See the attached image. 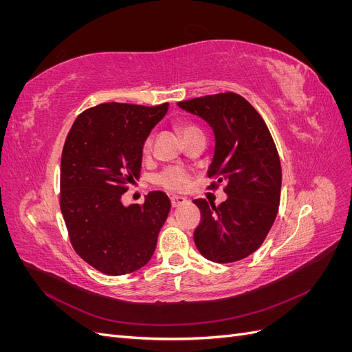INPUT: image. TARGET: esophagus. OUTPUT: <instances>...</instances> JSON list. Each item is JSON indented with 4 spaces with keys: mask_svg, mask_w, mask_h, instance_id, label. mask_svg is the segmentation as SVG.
Listing matches in <instances>:
<instances>
[{
    "mask_svg": "<svg viewBox=\"0 0 352 352\" xmlns=\"http://www.w3.org/2000/svg\"><path fill=\"white\" fill-rule=\"evenodd\" d=\"M170 201H172V207H175V208L184 206L188 202V199L184 198V197H172V198H170Z\"/></svg>",
    "mask_w": 352,
    "mask_h": 352,
    "instance_id": "obj_1",
    "label": "esophagus"
}]
</instances>
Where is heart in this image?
I'll list each match as a JSON object with an SVG mask.
<instances>
[{"label":"heart","mask_w":352,"mask_h":352,"mask_svg":"<svg viewBox=\"0 0 352 352\" xmlns=\"http://www.w3.org/2000/svg\"><path fill=\"white\" fill-rule=\"evenodd\" d=\"M180 132H182V135L185 138L189 133L199 132V129L195 124L184 123V124H180ZM151 150H153V138L148 136L144 142L142 153L145 155H148L151 153ZM190 180H192V175H190L186 168L180 167V166H170V167L164 168L157 177L158 185H162L167 190H173V192H182V190L188 189L190 185Z\"/></svg>","instance_id":"heart-1"}]
</instances>
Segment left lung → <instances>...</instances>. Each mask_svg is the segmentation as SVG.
Returning a JSON list of instances; mask_svg holds the SVG:
<instances>
[{
	"label": "left lung",
	"instance_id": "obj_1",
	"mask_svg": "<svg viewBox=\"0 0 352 352\" xmlns=\"http://www.w3.org/2000/svg\"><path fill=\"white\" fill-rule=\"evenodd\" d=\"M204 119L216 138L210 188L225 184L228 199L214 206L194 199L201 223L194 232L198 251L214 263H233L257 251L278 216L282 167L267 124L235 92L206 95L177 102Z\"/></svg>",
	"mask_w": 352,
	"mask_h": 352
}]
</instances>
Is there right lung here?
Here are the masks:
<instances>
[{
  "mask_svg": "<svg viewBox=\"0 0 352 352\" xmlns=\"http://www.w3.org/2000/svg\"><path fill=\"white\" fill-rule=\"evenodd\" d=\"M168 102H105L85 110L66 138L60 168V208L72 247L110 276L140 270L151 260L168 216L170 199L154 190L142 206L122 195L140 179L142 146Z\"/></svg>",
  "mask_w": 352,
  "mask_h": 352,
  "instance_id": "add662e5",
  "label": "right lung"
}]
</instances>
